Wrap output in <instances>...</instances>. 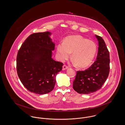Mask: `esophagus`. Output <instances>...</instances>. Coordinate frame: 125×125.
<instances>
[{
	"label": "esophagus",
	"instance_id": "esophagus-1",
	"mask_svg": "<svg viewBox=\"0 0 125 125\" xmlns=\"http://www.w3.org/2000/svg\"><path fill=\"white\" fill-rule=\"evenodd\" d=\"M68 68V66H67L66 65H64L63 66L62 70H65L66 69H67Z\"/></svg>",
	"mask_w": 125,
	"mask_h": 125
}]
</instances>
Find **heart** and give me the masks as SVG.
<instances>
[{
  "label": "heart",
  "mask_w": 125,
  "mask_h": 125,
  "mask_svg": "<svg viewBox=\"0 0 125 125\" xmlns=\"http://www.w3.org/2000/svg\"><path fill=\"white\" fill-rule=\"evenodd\" d=\"M97 49V45L93 41L80 35H71L66 37L63 43L57 45V54L59 60L64 61L72 53L74 63L78 67L85 68L93 62Z\"/></svg>",
  "instance_id": "1"
}]
</instances>
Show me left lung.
Here are the masks:
<instances>
[{"label":"left lung","mask_w":125,"mask_h":125,"mask_svg":"<svg viewBox=\"0 0 125 125\" xmlns=\"http://www.w3.org/2000/svg\"><path fill=\"white\" fill-rule=\"evenodd\" d=\"M99 47L97 56L93 64L84 71H78L73 87L80 94H89L101 89L110 72V53L103 38L95 35Z\"/></svg>","instance_id":"obj_1"}]
</instances>
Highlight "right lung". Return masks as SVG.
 <instances>
[{"label":"right lung","mask_w":125,"mask_h":125,"mask_svg":"<svg viewBox=\"0 0 125 125\" xmlns=\"http://www.w3.org/2000/svg\"><path fill=\"white\" fill-rule=\"evenodd\" d=\"M49 31L31 34L22 43L16 58L18 76L31 93L43 94L51 92L56 83V76L63 64L52 58L55 44Z\"/></svg>","instance_id":"1"}]
</instances>
